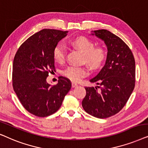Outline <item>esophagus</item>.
<instances>
[{"instance_id":"esophagus-1","label":"esophagus","mask_w":148,"mask_h":148,"mask_svg":"<svg viewBox=\"0 0 148 148\" xmlns=\"http://www.w3.org/2000/svg\"><path fill=\"white\" fill-rule=\"evenodd\" d=\"M72 87H76V86H78V84L76 83V82H73L72 83Z\"/></svg>"}]
</instances>
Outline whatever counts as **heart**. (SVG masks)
Listing matches in <instances>:
<instances>
[{
    "mask_svg": "<svg viewBox=\"0 0 148 148\" xmlns=\"http://www.w3.org/2000/svg\"><path fill=\"white\" fill-rule=\"evenodd\" d=\"M73 46L83 53V61H85L92 68L99 67L105 58V52L101 47H94L92 40L86 37L80 36L71 42ZM54 60L58 63H63L66 58V47L62 42L56 45L53 52ZM88 74V69L84 66H70L63 71L65 77L73 82H78Z\"/></svg>",
    "mask_w": 148,
    "mask_h": 148,
    "instance_id": "b5f03b06",
    "label": "heart"
}]
</instances>
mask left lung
Returning a JSON list of instances; mask_svg holds the SVG:
<instances>
[{
	"label": "left lung",
	"instance_id": "8db88e82",
	"mask_svg": "<svg viewBox=\"0 0 148 148\" xmlns=\"http://www.w3.org/2000/svg\"><path fill=\"white\" fill-rule=\"evenodd\" d=\"M92 32V35L104 41L107 58L101 70L90 80L99 86L85 87L82 106L92 116L106 119L121 111L129 99L135 87V62L131 49L116 35L103 29Z\"/></svg>",
	"mask_w": 148,
	"mask_h": 148
}]
</instances>
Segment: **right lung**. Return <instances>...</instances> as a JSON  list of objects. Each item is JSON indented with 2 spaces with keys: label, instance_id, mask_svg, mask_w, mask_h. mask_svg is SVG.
Instances as JSON below:
<instances>
[{
  "label": "right lung",
  "instance_id": "obj_1",
  "mask_svg": "<svg viewBox=\"0 0 148 148\" xmlns=\"http://www.w3.org/2000/svg\"><path fill=\"white\" fill-rule=\"evenodd\" d=\"M68 32L43 29L29 37L15 56L13 90L23 108L36 116L46 117L58 111L72 87L70 80L63 76L56 85L47 82L49 73L55 71L54 47Z\"/></svg>",
  "mask_w": 148,
  "mask_h": 148
}]
</instances>
